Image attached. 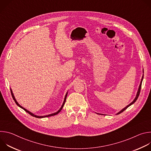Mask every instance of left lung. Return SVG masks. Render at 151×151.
<instances>
[{
  "label": "left lung",
  "instance_id": "1",
  "mask_svg": "<svg viewBox=\"0 0 151 151\" xmlns=\"http://www.w3.org/2000/svg\"><path fill=\"white\" fill-rule=\"evenodd\" d=\"M143 76H142V79H141V82H140V85H139V89H138V91H137V95H136V97H135V99H134V100L130 103V104H129L128 105H127L125 107H124V108L123 109H122L120 112H119L116 115H118V114H121V112H124L125 109H127L128 107L130 106H131L132 104H133L134 103H135V101L137 100V98L139 97V94H140V90H141V87H142V81H143ZM100 115H101V114H100Z\"/></svg>",
  "mask_w": 151,
  "mask_h": 151
}]
</instances>
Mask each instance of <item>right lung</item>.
Returning a JSON list of instances; mask_svg holds the SVG:
<instances>
[{"instance_id":"obj_1","label":"right lung","mask_w":151,"mask_h":151,"mask_svg":"<svg viewBox=\"0 0 151 151\" xmlns=\"http://www.w3.org/2000/svg\"><path fill=\"white\" fill-rule=\"evenodd\" d=\"M11 95H12V98H13V99H14V100L15 101V103L17 104V106H18L19 107H21V108H22L23 109H24L26 112H27L28 114H29L30 115H32V116H35V117H36V118H45V117H48V116H54V115H57V114H58L61 111V109H63V106H64V103H65V102H66V97H67V95H68V93H66V96H65V97H64V101H63V104H62V106H61V108L57 112H55V113H54V114H50V115H46V116H37V115H34L33 114H32V112H29V111H27V109H26L25 108H24L23 107H22L21 106H20L18 103V102L17 101V100H16V99H15V97H14V94H13V93H12V90H11Z\"/></svg>"}]
</instances>
